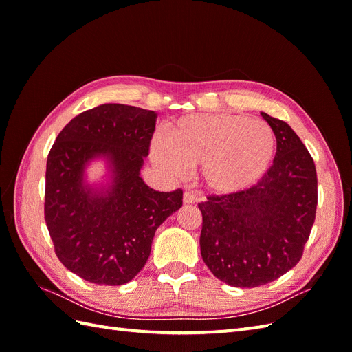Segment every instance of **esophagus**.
I'll use <instances>...</instances> for the list:
<instances>
[{
	"label": "esophagus",
	"instance_id": "obj_1",
	"mask_svg": "<svg viewBox=\"0 0 352 352\" xmlns=\"http://www.w3.org/2000/svg\"><path fill=\"white\" fill-rule=\"evenodd\" d=\"M197 199H198V195L194 192V190H185V194H184L185 204H192V202H195Z\"/></svg>",
	"mask_w": 352,
	"mask_h": 352
}]
</instances>
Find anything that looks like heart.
<instances>
[{"label": "heart", "mask_w": 352, "mask_h": 352, "mask_svg": "<svg viewBox=\"0 0 352 352\" xmlns=\"http://www.w3.org/2000/svg\"><path fill=\"white\" fill-rule=\"evenodd\" d=\"M276 135L261 120L239 114H190L170 124L167 144L155 141L153 155L170 172L202 166L206 185L219 194L238 192L267 172Z\"/></svg>", "instance_id": "1"}]
</instances>
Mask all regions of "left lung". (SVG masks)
<instances>
[{"instance_id": "1", "label": "left lung", "mask_w": 352, "mask_h": 352, "mask_svg": "<svg viewBox=\"0 0 352 352\" xmlns=\"http://www.w3.org/2000/svg\"><path fill=\"white\" fill-rule=\"evenodd\" d=\"M276 135L273 166L260 182L199 202L202 260L217 279L255 287L301 260L317 208L314 160L283 120L261 113Z\"/></svg>"}]
</instances>
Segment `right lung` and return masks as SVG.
<instances>
[{"label": "right lung", "mask_w": 352, "mask_h": 352, "mask_svg": "<svg viewBox=\"0 0 352 352\" xmlns=\"http://www.w3.org/2000/svg\"><path fill=\"white\" fill-rule=\"evenodd\" d=\"M157 114L124 104L80 113L47 158L44 216L61 264L97 285H124L142 270L157 228L182 207V189L158 192L140 170L150 154ZM109 155L115 185L94 196L81 184L87 160Z\"/></svg>", "instance_id": "obj_1"}]
</instances>
